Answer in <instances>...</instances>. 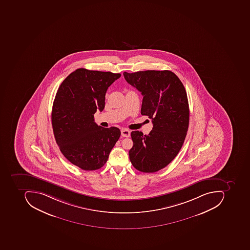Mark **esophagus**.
I'll return each mask as SVG.
<instances>
[{"instance_id":"34e87169","label":"esophagus","mask_w":250,"mask_h":250,"mask_svg":"<svg viewBox=\"0 0 250 250\" xmlns=\"http://www.w3.org/2000/svg\"><path fill=\"white\" fill-rule=\"evenodd\" d=\"M121 134L123 137H128L131 135V131L127 130V129L123 128L121 130Z\"/></svg>"}]
</instances>
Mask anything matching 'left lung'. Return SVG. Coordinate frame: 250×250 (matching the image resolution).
Listing matches in <instances>:
<instances>
[{"label": "left lung", "instance_id": "left-lung-1", "mask_svg": "<svg viewBox=\"0 0 250 250\" xmlns=\"http://www.w3.org/2000/svg\"><path fill=\"white\" fill-rule=\"evenodd\" d=\"M130 85L141 92V114L152 119L148 135L131 132L132 148L129 158L144 173H154L168 165L180 152L189 123V107L184 85L170 70L123 73Z\"/></svg>", "mask_w": 250, "mask_h": 250}]
</instances>
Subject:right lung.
Listing matches in <instances>:
<instances>
[{
  "instance_id": "obj_1",
  "label": "right lung",
  "mask_w": 250,
  "mask_h": 250,
  "mask_svg": "<svg viewBox=\"0 0 250 250\" xmlns=\"http://www.w3.org/2000/svg\"><path fill=\"white\" fill-rule=\"evenodd\" d=\"M120 77L79 68L58 89L52 110L55 138L67 160L83 170L102 167L121 135L118 127L98 126L94 119L98 109H104L108 87Z\"/></svg>"
}]
</instances>
